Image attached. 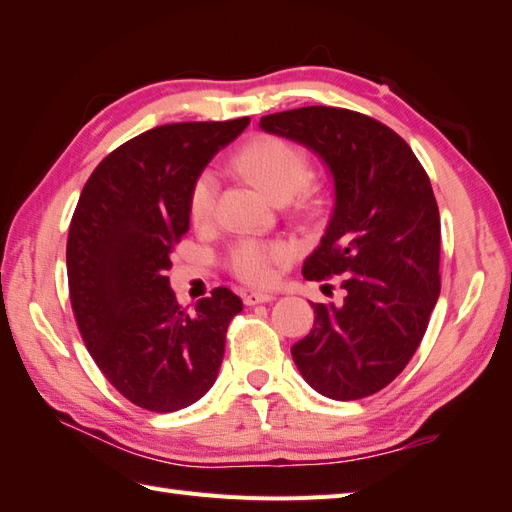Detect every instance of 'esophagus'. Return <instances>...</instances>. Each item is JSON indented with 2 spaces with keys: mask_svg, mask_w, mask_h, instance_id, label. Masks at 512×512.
<instances>
[{
  "mask_svg": "<svg viewBox=\"0 0 512 512\" xmlns=\"http://www.w3.org/2000/svg\"><path fill=\"white\" fill-rule=\"evenodd\" d=\"M276 298L271 293H260V291H249L245 293V304L254 306V304H263V302H274Z\"/></svg>",
  "mask_w": 512,
  "mask_h": 512,
  "instance_id": "obj_1",
  "label": "esophagus"
}]
</instances>
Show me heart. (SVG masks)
Wrapping results in <instances>:
<instances>
[{
  "label": "heart",
  "mask_w": 512,
  "mask_h": 512,
  "mask_svg": "<svg viewBox=\"0 0 512 512\" xmlns=\"http://www.w3.org/2000/svg\"><path fill=\"white\" fill-rule=\"evenodd\" d=\"M236 166L243 175L263 188L271 199L287 201L295 199L300 210H315L320 206V188L311 184V162L309 155L298 144L280 138V135H258L249 140L236 153ZM219 177L214 170L206 168L195 177L188 192V214L190 221L203 227L210 225L217 210ZM295 245L287 238H243L232 245L227 254V265L232 274L247 285L265 287L276 280L278 269L287 265L295 256Z\"/></svg>",
  "instance_id": "1"
}]
</instances>
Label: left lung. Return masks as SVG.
<instances>
[{
    "mask_svg": "<svg viewBox=\"0 0 512 512\" xmlns=\"http://www.w3.org/2000/svg\"><path fill=\"white\" fill-rule=\"evenodd\" d=\"M260 129L309 146L335 179V210L302 276H342V306L315 304L291 355L304 381L335 401L390 385L423 342L440 295V214L423 164L399 133L366 113L300 107Z\"/></svg>",
    "mask_w": 512,
    "mask_h": 512,
    "instance_id": "obj_1",
    "label": "left lung"
}]
</instances>
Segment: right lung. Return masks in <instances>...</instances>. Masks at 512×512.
<instances>
[{"label": "right lung", "mask_w": 512, "mask_h": 512, "mask_svg": "<svg viewBox=\"0 0 512 512\" xmlns=\"http://www.w3.org/2000/svg\"><path fill=\"white\" fill-rule=\"evenodd\" d=\"M249 118L162 124L102 160L67 234L78 331L105 379L149 412L199 401L217 374L238 295L212 289L188 311L168 285L170 252L188 232L192 181Z\"/></svg>", "instance_id": "obj_1"}]
</instances>
